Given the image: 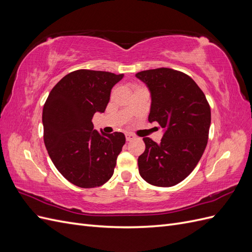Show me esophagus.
Returning <instances> with one entry per match:
<instances>
[{
    "label": "esophagus",
    "mask_w": 252,
    "mask_h": 252,
    "mask_svg": "<svg viewBox=\"0 0 252 252\" xmlns=\"http://www.w3.org/2000/svg\"><path fill=\"white\" fill-rule=\"evenodd\" d=\"M135 139V136L133 135V134H131V133H126V140L127 141H132V140H134Z\"/></svg>",
    "instance_id": "34e87169"
}]
</instances>
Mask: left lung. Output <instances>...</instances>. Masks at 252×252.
<instances>
[{
	"label": "left lung",
	"instance_id": "1",
	"mask_svg": "<svg viewBox=\"0 0 252 252\" xmlns=\"http://www.w3.org/2000/svg\"><path fill=\"white\" fill-rule=\"evenodd\" d=\"M151 95L148 121L158 122L164 134L158 144L144 138L145 151L138 158L141 177L151 185L171 187L195 168L208 141L210 106L189 75L170 68L138 72Z\"/></svg>",
	"mask_w": 252,
	"mask_h": 252
}]
</instances>
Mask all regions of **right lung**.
<instances>
[{"label":"right lung","mask_w":252,"mask_h":252,"mask_svg":"<svg viewBox=\"0 0 252 252\" xmlns=\"http://www.w3.org/2000/svg\"><path fill=\"white\" fill-rule=\"evenodd\" d=\"M123 77L107 71L75 70L52 88L45 102V146L60 173L75 186L98 187L112 177L125 135L97 132L93 118L95 112L105 111L112 87Z\"/></svg>","instance_id":"obj_1"}]
</instances>
